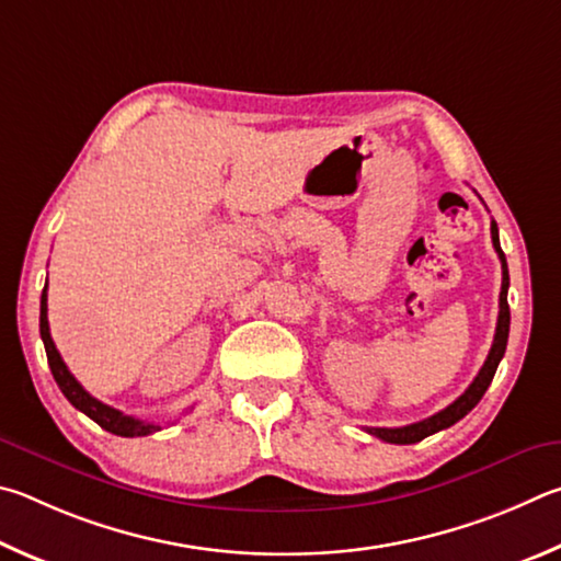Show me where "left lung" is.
I'll return each mask as SVG.
<instances>
[{"label": "left lung", "mask_w": 561, "mask_h": 561, "mask_svg": "<svg viewBox=\"0 0 561 561\" xmlns=\"http://www.w3.org/2000/svg\"><path fill=\"white\" fill-rule=\"evenodd\" d=\"M490 233H493V245L500 255V263H503V288H500V312H497V328H495V340H493V347L488 352V359L485 365L480 367L478 377L473 379V385H470L463 394H460L454 404L446 407L444 411H438V414L428 416L424 421H416V424H409V426H401V428H367V434L377 436L381 440H387V444H399V446H407V444H416V440H424L431 434H438V431H444L448 426H454L456 421L463 419L470 409H476V404L490 387V381L495 377V369L500 365V359L505 355V347H507V335H510V306H507V288H510V273H507V261H505V253L500 249V236H497V224L493 221L490 224Z\"/></svg>", "instance_id": "1"}]
</instances>
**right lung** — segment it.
Segmentation results:
<instances>
[{"label":"right lung","instance_id":"right-lung-1","mask_svg":"<svg viewBox=\"0 0 561 561\" xmlns=\"http://www.w3.org/2000/svg\"><path fill=\"white\" fill-rule=\"evenodd\" d=\"M46 286L42 293V316H38V330H42V340H44V347H46V357H48V367H51V375L56 379L58 389L64 391V397L71 401V404L83 411L88 419H93L98 426L111 431L115 436H125V438H133V436H150L154 431H160V424H147V421L140 419H133V416H125L123 411H117L113 407L103 404V401H98L95 397L88 394V391L78 385L76 377L68 371L66 362L58 355V350L51 340V332H48V318H46Z\"/></svg>","mask_w":561,"mask_h":561}]
</instances>
